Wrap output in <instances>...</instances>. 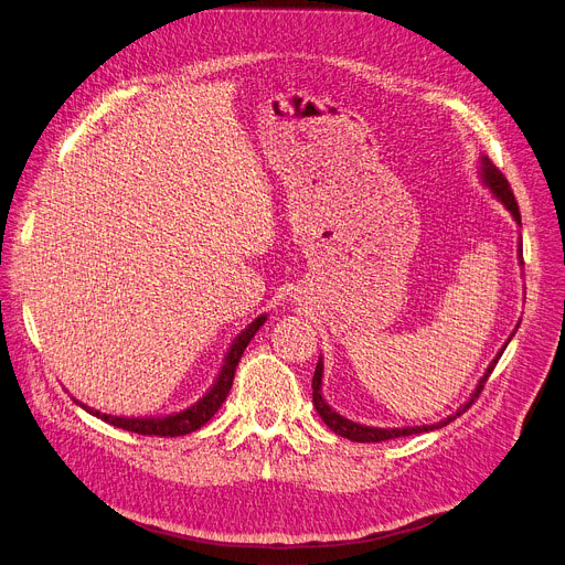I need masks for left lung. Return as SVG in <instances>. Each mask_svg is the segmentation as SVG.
<instances>
[{
    "instance_id": "obj_1",
    "label": "left lung",
    "mask_w": 565,
    "mask_h": 565,
    "mask_svg": "<svg viewBox=\"0 0 565 565\" xmlns=\"http://www.w3.org/2000/svg\"><path fill=\"white\" fill-rule=\"evenodd\" d=\"M477 174H479L481 183L488 188V193H491V195L511 213V217L515 220L518 227H522V224H520V211H518V204H515V198H513V193H511V188H509L507 179L502 177V172L491 163V159L479 154ZM518 263L522 266V238H518ZM518 327H520V322L515 324V329L511 331V335L507 338V343L500 348V352L493 356V361L488 363V367L483 370V374L479 377V382H477L475 391L470 393V397L452 413V416H447V418L440 420V423H434V425H416V427H370V425H361V423H354V420L341 416V413H338L335 408H331V406L327 404V399L322 397V377H324V361H322V356H320V361H318V365H316L313 384H311V386H313V406H316V411L320 413V418L324 420V425H327L333 434L343 436V438H350V440H354V443H382V440H391V438H402V436H411V434H423V431L440 429V427L449 425L452 420H457V418L461 416V413L468 411L470 404L479 397L483 384L488 382V377H491L493 367L498 365L502 352H504L507 345L511 343V338L515 335Z\"/></svg>"
}]
</instances>
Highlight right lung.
I'll use <instances>...</instances> for the list:
<instances>
[{
    "label": "right lung",
    "instance_id": "add662e5",
    "mask_svg": "<svg viewBox=\"0 0 565 565\" xmlns=\"http://www.w3.org/2000/svg\"><path fill=\"white\" fill-rule=\"evenodd\" d=\"M268 320V313H260L256 316L236 338L232 341L227 354H224L222 359V365L215 374L213 384L209 386V391L191 406H185L181 411H172V413H166V416H110V413H102L99 408H93L84 402H79L77 397H72L74 402H77L84 411H88L90 416L118 427V429H125V431H134V434H140V436H183V434H191L200 427H204L215 413L217 408L222 406V402L227 399L230 391H232V384H234V372H236V365L245 352V348L249 345V341L254 338V333L263 327V322Z\"/></svg>",
    "mask_w": 565,
    "mask_h": 565
}]
</instances>
